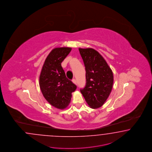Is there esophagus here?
<instances>
[{
	"instance_id": "1",
	"label": "esophagus",
	"mask_w": 152,
	"mask_h": 152,
	"mask_svg": "<svg viewBox=\"0 0 152 152\" xmlns=\"http://www.w3.org/2000/svg\"><path fill=\"white\" fill-rule=\"evenodd\" d=\"M72 82H73V83L74 84H75L77 85V81H76V80H75V79H73L72 80Z\"/></svg>"
}]
</instances>
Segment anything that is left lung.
Wrapping results in <instances>:
<instances>
[{"label": "left lung", "mask_w": 152, "mask_h": 152, "mask_svg": "<svg viewBox=\"0 0 152 152\" xmlns=\"http://www.w3.org/2000/svg\"><path fill=\"white\" fill-rule=\"evenodd\" d=\"M79 50L86 72V85L80 89V92L90 107H101L113 89V71L103 56L96 50L79 48Z\"/></svg>", "instance_id": "obj_1"}]
</instances>
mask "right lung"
<instances>
[{
    "instance_id": "1",
    "label": "right lung",
    "mask_w": 152,
    "mask_h": 152,
    "mask_svg": "<svg viewBox=\"0 0 152 152\" xmlns=\"http://www.w3.org/2000/svg\"><path fill=\"white\" fill-rule=\"evenodd\" d=\"M68 47L53 49L45 60L39 77V86L44 98L60 110L67 107L77 86L66 78L61 63L71 51Z\"/></svg>"
}]
</instances>
